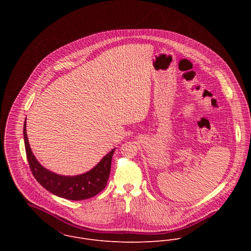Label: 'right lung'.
I'll use <instances>...</instances> for the list:
<instances>
[{"label": "right lung", "mask_w": 251, "mask_h": 251, "mask_svg": "<svg viewBox=\"0 0 251 251\" xmlns=\"http://www.w3.org/2000/svg\"><path fill=\"white\" fill-rule=\"evenodd\" d=\"M25 150L31 171L35 179L48 191L59 197L80 201L91 198L102 191L107 183L111 160L115 149L107 153L92 170L77 176H62L44 168L36 160L26 132V120L23 128Z\"/></svg>", "instance_id": "obj_1"}]
</instances>
